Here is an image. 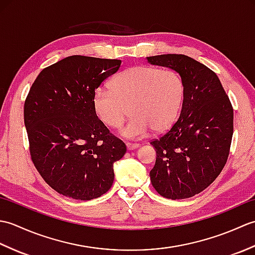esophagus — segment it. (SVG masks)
<instances>
[{
  "instance_id": "esophagus-1",
  "label": "esophagus",
  "mask_w": 255,
  "mask_h": 255,
  "mask_svg": "<svg viewBox=\"0 0 255 255\" xmlns=\"http://www.w3.org/2000/svg\"><path fill=\"white\" fill-rule=\"evenodd\" d=\"M126 145H127V149H128V150H133V149H137V148H139V143L126 142Z\"/></svg>"
}]
</instances>
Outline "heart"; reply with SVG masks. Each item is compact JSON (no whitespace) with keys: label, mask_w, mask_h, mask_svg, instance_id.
<instances>
[{"label":"heart","mask_w":255,"mask_h":255,"mask_svg":"<svg viewBox=\"0 0 255 255\" xmlns=\"http://www.w3.org/2000/svg\"><path fill=\"white\" fill-rule=\"evenodd\" d=\"M183 95L184 85L176 72L140 66L118 74L113 89H97L93 104L102 123L111 128L121 127L130 108L133 117L122 133L137 139L151 129L163 131L169 128L180 111Z\"/></svg>","instance_id":"obj_1"}]
</instances>
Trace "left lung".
<instances>
[{
    "label": "left lung",
    "instance_id": "obj_1",
    "mask_svg": "<svg viewBox=\"0 0 255 255\" xmlns=\"http://www.w3.org/2000/svg\"><path fill=\"white\" fill-rule=\"evenodd\" d=\"M173 69L184 85L180 117L158 139L150 171L152 186L170 199L189 198L208 187L228 160L234 134V108L213 70L185 55L148 57Z\"/></svg>",
    "mask_w": 255,
    "mask_h": 255
}]
</instances>
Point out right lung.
<instances>
[{"instance_id": "obj_1", "label": "right lung", "mask_w": 255, "mask_h": 255, "mask_svg": "<svg viewBox=\"0 0 255 255\" xmlns=\"http://www.w3.org/2000/svg\"><path fill=\"white\" fill-rule=\"evenodd\" d=\"M122 61L70 56L45 68L24 105L29 152L38 173L63 196L90 200L114 182V162L127 151L96 115V89Z\"/></svg>"}]
</instances>
